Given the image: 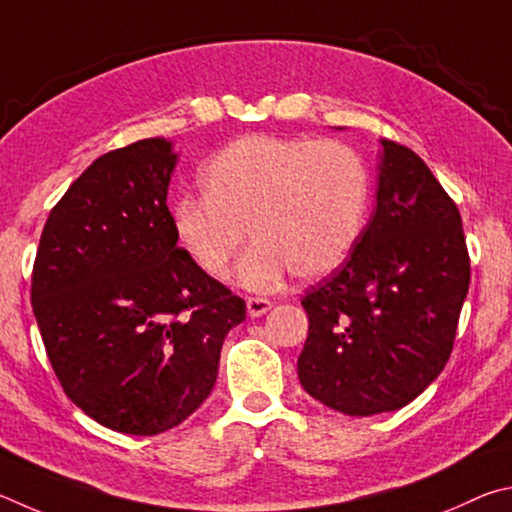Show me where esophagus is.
Here are the masks:
<instances>
[{
  "label": "esophagus",
  "instance_id": "obj_1",
  "mask_svg": "<svg viewBox=\"0 0 512 512\" xmlns=\"http://www.w3.org/2000/svg\"><path fill=\"white\" fill-rule=\"evenodd\" d=\"M272 310V301L263 297H249L247 299V312L249 317H263L265 312Z\"/></svg>",
  "mask_w": 512,
  "mask_h": 512
}]
</instances>
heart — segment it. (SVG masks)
<instances>
[{
  "instance_id": "obj_1",
  "label": "heart",
  "mask_w": 512,
  "mask_h": 512,
  "mask_svg": "<svg viewBox=\"0 0 512 512\" xmlns=\"http://www.w3.org/2000/svg\"><path fill=\"white\" fill-rule=\"evenodd\" d=\"M202 197L173 206V229L191 261L224 279L247 240L238 267L249 290H274L294 272L324 279L346 263L362 236L369 177L362 159L339 141L247 134L200 170Z\"/></svg>"
}]
</instances>
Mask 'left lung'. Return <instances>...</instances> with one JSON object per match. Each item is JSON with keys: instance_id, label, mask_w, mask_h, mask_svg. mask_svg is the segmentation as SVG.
<instances>
[{"instance_id": "8db88e82", "label": "left lung", "mask_w": 512, "mask_h": 512, "mask_svg": "<svg viewBox=\"0 0 512 512\" xmlns=\"http://www.w3.org/2000/svg\"><path fill=\"white\" fill-rule=\"evenodd\" d=\"M380 143L371 222L346 263L301 299V387L346 416L396 411L441 375L470 285L454 200L414 150Z\"/></svg>"}]
</instances>
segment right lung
Here are the masks:
<instances>
[{"instance_id":"add662e5","label":"right lung","mask_w":512,"mask_h":512,"mask_svg":"<svg viewBox=\"0 0 512 512\" xmlns=\"http://www.w3.org/2000/svg\"><path fill=\"white\" fill-rule=\"evenodd\" d=\"M177 164L155 137L105 152L44 224L31 303L62 389L114 432L155 436L209 398L245 301L177 247Z\"/></svg>"}]
</instances>
